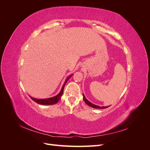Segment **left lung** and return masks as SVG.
<instances>
[{
    "instance_id": "1",
    "label": "left lung",
    "mask_w": 150,
    "mask_h": 150,
    "mask_svg": "<svg viewBox=\"0 0 150 150\" xmlns=\"http://www.w3.org/2000/svg\"><path fill=\"white\" fill-rule=\"evenodd\" d=\"M83 100H84V101L85 102V103L87 104V105H88V106H91V107H92V108H96V109H105V108H107L108 107H109V106H102V107H101V106H97V105H95V104H93V103H91V102H89L87 99L86 98V97L84 96V94H83Z\"/></svg>"
}]
</instances>
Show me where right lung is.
I'll use <instances>...</instances> for the list:
<instances>
[{"label":"right lung","mask_w":150,"mask_h":150,"mask_svg":"<svg viewBox=\"0 0 150 150\" xmlns=\"http://www.w3.org/2000/svg\"><path fill=\"white\" fill-rule=\"evenodd\" d=\"M72 76V74H71L69 76H68L66 78L64 84H63V86H62L61 91L57 95H56V96H54V97L50 98H47V99H35V98H34L31 96H30V98L35 103H37L38 104H42V105H52V104H56L59 101V100L61 99L62 95L63 94V91H64V86L67 83V81L69 79V78Z\"/></svg>","instance_id":"right-lung-1"}]
</instances>
